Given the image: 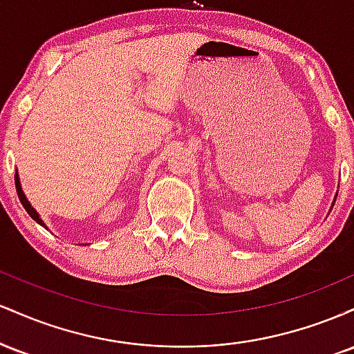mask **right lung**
<instances>
[{
  "label": "right lung",
  "mask_w": 354,
  "mask_h": 354,
  "mask_svg": "<svg viewBox=\"0 0 354 354\" xmlns=\"http://www.w3.org/2000/svg\"><path fill=\"white\" fill-rule=\"evenodd\" d=\"M15 183H16V193H18V196H19V201H21V205L24 206V209L28 211V214H30V216L33 218L36 223H39V225L44 226V223L41 221V219H39L38 213H36V211H35L33 208H31V205H30V203H28L26 196H24V193H23V189H21V185H19V178H18V173L15 174Z\"/></svg>",
  "instance_id": "1"
}]
</instances>
